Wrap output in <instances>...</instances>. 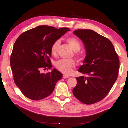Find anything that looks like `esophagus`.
<instances>
[{"label": "esophagus", "mask_w": 128, "mask_h": 128, "mask_svg": "<svg viewBox=\"0 0 128 128\" xmlns=\"http://www.w3.org/2000/svg\"><path fill=\"white\" fill-rule=\"evenodd\" d=\"M69 76L68 75H66V74H64L63 75V78H69Z\"/></svg>", "instance_id": "obj_1"}]
</instances>
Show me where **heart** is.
I'll use <instances>...</instances> for the list:
<instances>
[{"label": "heart", "instance_id": "1", "mask_svg": "<svg viewBox=\"0 0 128 128\" xmlns=\"http://www.w3.org/2000/svg\"><path fill=\"white\" fill-rule=\"evenodd\" d=\"M67 42L70 45L73 50L79 51L81 48V44L76 38L69 37L66 39ZM60 42L59 40H56L54 42L51 47V52L55 55L59 48ZM55 66L58 70L66 74H69L72 72L73 69L76 66V62L73 59H61L56 62Z\"/></svg>", "mask_w": 128, "mask_h": 128}]
</instances>
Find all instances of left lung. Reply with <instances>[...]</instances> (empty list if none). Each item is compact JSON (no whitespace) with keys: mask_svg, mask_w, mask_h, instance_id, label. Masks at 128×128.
<instances>
[{"mask_svg":"<svg viewBox=\"0 0 128 128\" xmlns=\"http://www.w3.org/2000/svg\"><path fill=\"white\" fill-rule=\"evenodd\" d=\"M74 34L83 41L86 56L76 78L73 93L85 104H92L107 96L118 79L120 60L112 42L92 30L78 29Z\"/></svg>","mask_w":128,"mask_h":128,"instance_id":"left-lung-1","label":"left lung"}]
</instances>
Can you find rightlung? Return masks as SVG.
<instances>
[{
    "mask_svg": "<svg viewBox=\"0 0 128 128\" xmlns=\"http://www.w3.org/2000/svg\"><path fill=\"white\" fill-rule=\"evenodd\" d=\"M69 30L38 26L17 38L10 56V66L14 83L26 97L33 100L46 98L62 78V73L56 69L47 74L40 70L51 69V45Z\"/></svg>",
    "mask_w": 128,
    "mask_h": 128,
    "instance_id": "add662e5",
    "label": "right lung"
}]
</instances>
